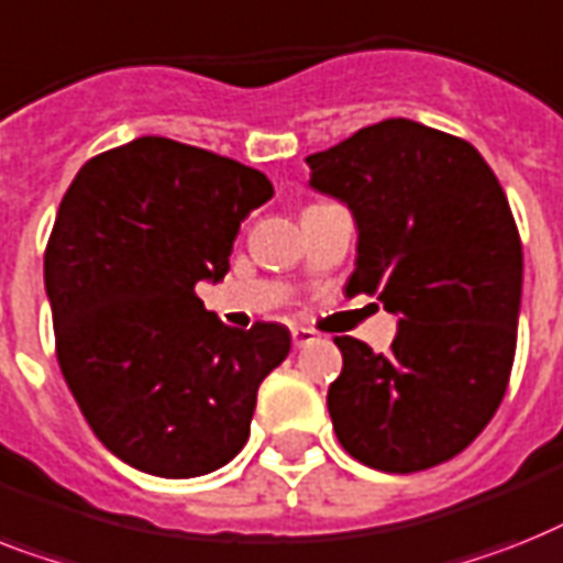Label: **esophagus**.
Returning a JSON list of instances; mask_svg holds the SVG:
<instances>
[{
    "instance_id": "1",
    "label": "esophagus",
    "mask_w": 563,
    "mask_h": 563,
    "mask_svg": "<svg viewBox=\"0 0 563 563\" xmlns=\"http://www.w3.org/2000/svg\"><path fill=\"white\" fill-rule=\"evenodd\" d=\"M314 341V332L312 329H306V327H295L291 329V344L300 350V346H309Z\"/></svg>"
}]
</instances>
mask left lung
<instances>
[{"instance_id": "obj_1", "label": "left lung", "mask_w": 563, "mask_h": 563, "mask_svg": "<svg viewBox=\"0 0 563 563\" xmlns=\"http://www.w3.org/2000/svg\"><path fill=\"white\" fill-rule=\"evenodd\" d=\"M306 164L309 185L358 225L346 291L399 314L387 355L335 338L344 369L327 405L338 442L378 472L433 468L477 440L509 387L523 249L504 187L468 141L408 118Z\"/></svg>"}]
</instances>
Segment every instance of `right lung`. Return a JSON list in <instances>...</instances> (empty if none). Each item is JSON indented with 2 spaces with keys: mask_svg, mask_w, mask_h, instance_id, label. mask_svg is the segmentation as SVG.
I'll return each instance as SVG.
<instances>
[{
  "mask_svg": "<svg viewBox=\"0 0 563 563\" xmlns=\"http://www.w3.org/2000/svg\"><path fill=\"white\" fill-rule=\"evenodd\" d=\"M272 196L254 167L144 135L89 158L59 202L45 245L59 369L95 437L139 472L199 477L249 440L289 329L225 327L196 283L225 277L240 222Z\"/></svg>",
  "mask_w": 563,
  "mask_h": 563,
  "instance_id": "add662e5",
  "label": "right lung"
}]
</instances>
